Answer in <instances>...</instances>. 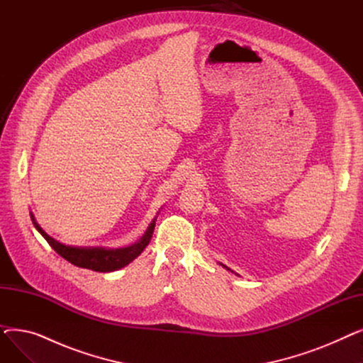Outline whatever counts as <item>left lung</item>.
<instances>
[{
	"label": "left lung",
	"mask_w": 363,
	"mask_h": 363,
	"mask_svg": "<svg viewBox=\"0 0 363 363\" xmlns=\"http://www.w3.org/2000/svg\"><path fill=\"white\" fill-rule=\"evenodd\" d=\"M220 264H222V263H220ZM222 266H223V268H226V266H225V264H222ZM226 269H228V271H231L230 268H226Z\"/></svg>",
	"instance_id": "1"
}]
</instances>
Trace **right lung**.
<instances>
[{
    "instance_id": "obj_1",
    "label": "right lung",
    "mask_w": 363,
    "mask_h": 363,
    "mask_svg": "<svg viewBox=\"0 0 363 363\" xmlns=\"http://www.w3.org/2000/svg\"><path fill=\"white\" fill-rule=\"evenodd\" d=\"M30 218L38 233L47 240V242L63 259H66L74 266H79V268L91 269L95 272H113L129 264L133 259L138 257L148 245L152 237V231H155V226H156V219H155L150 223L145 234L140 238V241L128 247H122V249H106V247H73V245L62 244L57 240H54L52 237H50L43 228L36 223L32 213H30Z\"/></svg>"
}]
</instances>
